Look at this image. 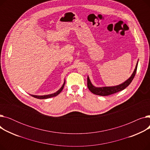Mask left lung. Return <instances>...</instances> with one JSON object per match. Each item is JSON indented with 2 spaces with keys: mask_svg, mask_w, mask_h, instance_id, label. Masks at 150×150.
<instances>
[{
  "mask_svg": "<svg viewBox=\"0 0 150 150\" xmlns=\"http://www.w3.org/2000/svg\"><path fill=\"white\" fill-rule=\"evenodd\" d=\"M137 64H138V62L136 64V68L134 69V71L132 75L130 76L129 79H128L127 81H125L123 83L118 85L116 86H111V87H103V88H96L95 86H93L92 83H91V81L89 80V77L88 76V88L89 89V91L92 92L93 93L96 94V95L98 96H108L112 95V94H114L115 93H117L119 91H121L123 89H125L128 86L132 80L134 79V78L135 76L137 69Z\"/></svg>",
  "mask_w": 150,
  "mask_h": 150,
  "instance_id": "1",
  "label": "left lung"
}]
</instances>
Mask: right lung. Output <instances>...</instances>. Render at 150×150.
Returning a JSON list of instances; mask_svg holds the SVG:
<instances>
[{
    "mask_svg": "<svg viewBox=\"0 0 150 150\" xmlns=\"http://www.w3.org/2000/svg\"><path fill=\"white\" fill-rule=\"evenodd\" d=\"M64 84H65V81H64V84H63V85L62 86V87L60 89H59L57 92H55L52 94H49V95H46V96H34V95H30V96L36 98H38V99H46V98L53 97L58 96V94L62 91L63 88H64Z\"/></svg>",
    "mask_w": 150,
    "mask_h": 150,
    "instance_id": "right-lung-1",
    "label": "right lung"
}]
</instances>
